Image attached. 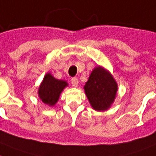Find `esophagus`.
I'll return each mask as SVG.
<instances>
[{
	"instance_id": "esophagus-1",
	"label": "esophagus",
	"mask_w": 156,
	"mask_h": 156,
	"mask_svg": "<svg viewBox=\"0 0 156 156\" xmlns=\"http://www.w3.org/2000/svg\"><path fill=\"white\" fill-rule=\"evenodd\" d=\"M71 84L73 87H77L78 85V78H76V77H74V78H71Z\"/></svg>"
}]
</instances>
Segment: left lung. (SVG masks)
Here are the masks:
<instances>
[{
	"instance_id": "1",
	"label": "left lung",
	"mask_w": 156,
	"mask_h": 156,
	"mask_svg": "<svg viewBox=\"0 0 156 156\" xmlns=\"http://www.w3.org/2000/svg\"><path fill=\"white\" fill-rule=\"evenodd\" d=\"M84 90L94 110L107 111L115 101L118 85L110 72L98 66L91 72Z\"/></svg>"
}]
</instances>
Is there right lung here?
Here are the masks:
<instances>
[{
	"mask_svg": "<svg viewBox=\"0 0 156 156\" xmlns=\"http://www.w3.org/2000/svg\"><path fill=\"white\" fill-rule=\"evenodd\" d=\"M68 84L63 80L54 78L49 73L45 74L38 89V96L45 104L54 106L58 102L62 91Z\"/></svg>",
	"mask_w": 156,
	"mask_h": 156,
	"instance_id": "add662e5",
	"label": "right lung"
}]
</instances>
